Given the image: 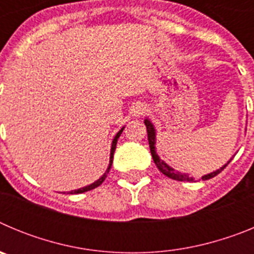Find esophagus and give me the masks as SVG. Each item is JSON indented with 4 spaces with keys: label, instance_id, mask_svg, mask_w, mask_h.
<instances>
[{
    "label": "esophagus",
    "instance_id": "34e87169",
    "mask_svg": "<svg viewBox=\"0 0 254 254\" xmlns=\"http://www.w3.org/2000/svg\"><path fill=\"white\" fill-rule=\"evenodd\" d=\"M147 112V107L142 103H138V104H134L131 109V114L133 117H141L143 113Z\"/></svg>",
    "mask_w": 254,
    "mask_h": 254
}]
</instances>
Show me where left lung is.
Instances as JSON below:
<instances>
[{"label": "left lung", "instance_id": "left-lung-1", "mask_svg": "<svg viewBox=\"0 0 254 254\" xmlns=\"http://www.w3.org/2000/svg\"><path fill=\"white\" fill-rule=\"evenodd\" d=\"M145 126H146V129H147V138H149V145H150V151H151V155H152V159H154V163L156 164V167H158V169L160 170L163 174H165L167 177H169V178L174 179V181H187V182H193L194 178L193 177H190L188 173H181V172H177L174 168H172L170 165H168L167 163L164 160H161L160 156L158 155V152H156V146H155V143H156V129H155L154 125H152L151 121L149 120V118H145ZM233 159V158H232ZM230 159V160H232ZM230 160L228 161V163L225 164V165H223V167L220 168V169L215 170V172L212 173H208V174H205V176L202 177L203 181H207V179H211L214 178L215 176H217L219 173L223 172L224 169H225V167L228 165L229 163H230Z\"/></svg>", "mask_w": 254, "mask_h": 254}]
</instances>
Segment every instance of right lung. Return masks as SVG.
Segmentation results:
<instances>
[{
    "label": "right lung",
    "instance_id": "add662e5",
    "mask_svg": "<svg viewBox=\"0 0 254 254\" xmlns=\"http://www.w3.org/2000/svg\"><path fill=\"white\" fill-rule=\"evenodd\" d=\"M123 129H125V127H122V128H121L120 131H118V133H117L116 136H114L113 141H112V147H111V156H109V165H108V168H107V170H105V173H104V174H103V176L100 177V178L98 179V181H95V182H94V183H91V185L86 186V187L78 188V190H71V192H69V193H71V194L84 193V192H87V190H94V188L99 187V186L102 185L103 182H104V179L107 178V176H108V173H109V170H111L112 163H113V155H114V151H116L117 141H118V138H120V136H121V133H122V132H123Z\"/></svg>",
    "mask_w": 254,
    "mask_h": 254
}]
</instances>
